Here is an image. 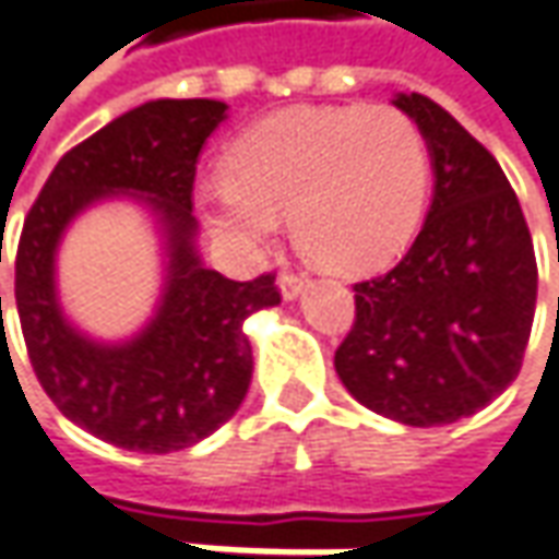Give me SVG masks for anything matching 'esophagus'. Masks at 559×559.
I'll return each mask as SVG.
<instances>
[{
  "instance_id": "obj_1",
  "label": "esophagus",
  "mask_w": 559,
  "mask_h": 559,
  "mask_svg": "<svg viewBox=\"0 0 559 559\" xmlns=\"http://www.w3.org/2000/svg\"><path fill=\"white\" fill-rule=\"evenodd\" d=\"M309 284L306 275H299V272H281L278 287H281V297L284 299H297L302 294V287Z\"/></svg>"
}]
</instances>
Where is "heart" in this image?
Listing matches in <instances>:
<instances>
[{"instance_id":"heart-1","label":"heart","mask_w":559,"mask_h":559,"mask_svg":"<svg viewBox=\"0 0 559 559\" xmlns=\"http://www.w3.org/2000/svg\"><path fill=\"white\" fill-rule=\"evenodd\" d=\"M222 176L194 194L213 235L257 250L287 213L309 260L365 275L414 238L430 191V147L420 126L390 105L290 107L225 147Z\"/></svg>"}]
</instances>
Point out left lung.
I'll return each instance as SVG.
<instances>
[{
	"mask_svg": "<svg viewBox=\"0 0 559 559\" xmlns=\"http://www.w3.org/2000/svg\"><path fill=\"white\" fill-rule=\"evenodd\" d=\"M393 105L420 126L433 203L412 250L358 281L356 321L334 368L358 402L408 427H442L486 408L520 374L538 265L530 225L498 160L427 95Z\"/></svg>",
	"mask_w": 559,
	"mask_h": 559,
	"instance_id": "obj_1",
	"label": "left lung"
}]
</instances>
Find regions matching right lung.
<instances>
[{
	"label": "right lung",
	"mask_w": 559,
	"mask_h": 559,
	"mask_svg": "<svg viewBox=\"0 0 559 559\" xmlns=\"http://www.w3.org/2000/svg\"><path fill=\"white\" fill-rule=\"evenodd\" d=\"M222 120L225 105L210 98H157L129 110L70 147L24 219L14 299L29 365L58 412L117 449L166 454L216 433L241 408L253 374L243 321L281 302L275 275L225 278L194 247V169ZM117 193L139 197L162 222L167 281L135 338L102 344L63 316L53 257L69 222Z\"/></svg>",
	"instance_id": "right-lung-1"
}]
</instances>
